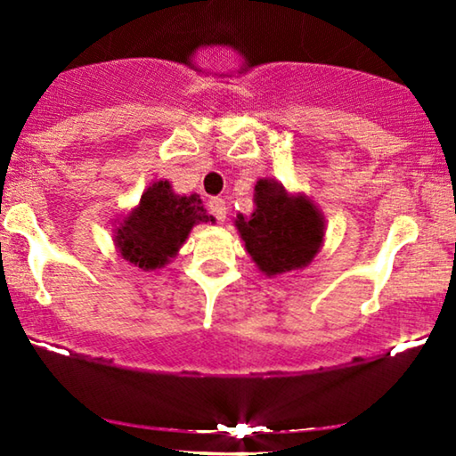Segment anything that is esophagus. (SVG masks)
<instances>
[{"label":"esophagus","mask_w":456,"mask_h":456,"mask_svg":"<svg viewBox=\"0 0 456 456\" xmlns=\"http://www.w3.org/2000/svg\"><path fill=\"white\" fill-rule=\"evenodd\" d=\"M209 211L214 214V217L217 222H224L226 220V201L224 199H209Z\"/></svg>","instance_id":"obj_1"}]
</instances>
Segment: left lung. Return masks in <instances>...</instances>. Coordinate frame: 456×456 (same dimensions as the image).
I'll list each match as a JSON object with an SVG mask.
<instances>
[{
    "instance_id": "left-lung-1",
    "label": "left lung",
    "mask_w": 456,
    "mask_h": 456,
    "mask_svg": "<svg viewBox=\"0 0 456 456\" xmlns=\"http://www.w3.org/2000/svg\"><path fill=\"white\" fill-rule=\"evenodd\" d=\"M253 203V214H239L234 226L259 270L272 278L309 265L326 234L320 209L276 180H259Z\"/></svg>"
}]
</instances>
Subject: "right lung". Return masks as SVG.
Instances as JSON below:
<instances>
[{
    "mask_svg": "<svg viewBox=\"0 0 456 456\" xmlns=\"http://www.w3.org/2000/svg\"><path fill=\"white\" fill-rule=\"evenodd\" d=\"M201 222H214V217L208 216L199 195H176L167 180H159L120 222L114 242L124 259L151 272L164 267Z\"/></svg>",
    "mask_w": 456,
    "mask_h": 456,
    "instance_id": "obj_1",
    "label": "right lung"
}]
</instances>
